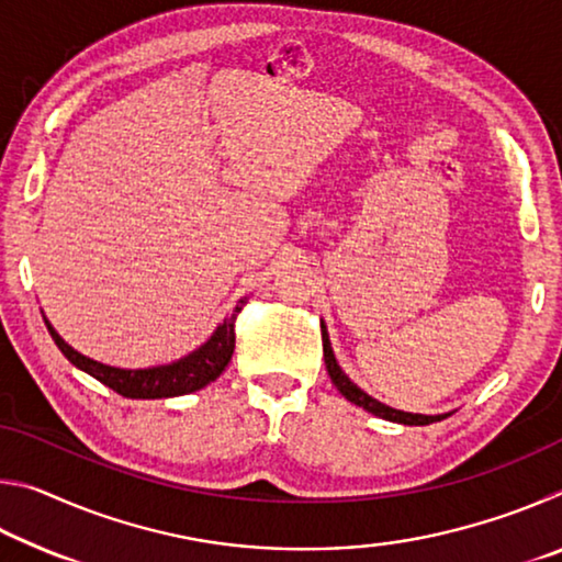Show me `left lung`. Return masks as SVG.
<instances>
[{
    "mask_svg": "<svg viewBox=\"0 0 562 562\" xmlns=\"http://www.w3.org/2000/svg\"><path fill=\"white\" fill-rule=\"evenodd\" d=\"M322 347H325V364H327V372L331 384L337 386V392L347 398V402L357 404L364 408V412L374 414L379 418H386V422H394V424H404V426H426V424H434V422H441V418L451 416V414H434V416H426V414H412V412H402V408H394V406H386L382 402H376L374 396H369L364 389H359L351 379L341 372L339 361L335 357V351H331V341L327 335V327L325 322H322Z\"/></svg>",
    "mask_w": 562,
    "mask_h": 562,
    "instance_id": "obj_1",
    "label": "left lung"
}]
</instances>
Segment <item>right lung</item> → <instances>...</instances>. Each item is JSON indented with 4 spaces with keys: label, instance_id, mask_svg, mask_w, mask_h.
<instances>
[{
    "label": "right lung",
    "instance_id": "add662e5",
    "mask_svg": "<svg viewBox=\"0 0 562 562\" xmlns=\"http://www.w3.org/2000/svg\"><path fill=\"white\" fill-rule=\"evenodd\" d=\"M245 302L247 297L237 300L233 315L225 317L221 325L215 327L213 335L207 337V341H203V345L190 351V355L170 361V364H158L148 369H121L83 357L81 351L66 345L59 337V331L52 327L49 319L44 317V322L52 339L56 341V347L61 349V355L69 359L76 369L99 379L101 384H106L116 394L126 398H170L198 392V389L215 382V379L225 372L227 361H231L235 349V317L237 312L243 310Z\"/></svg>",
    "mask_w": 562,
    "mask_h": 562
}]
</instances>
